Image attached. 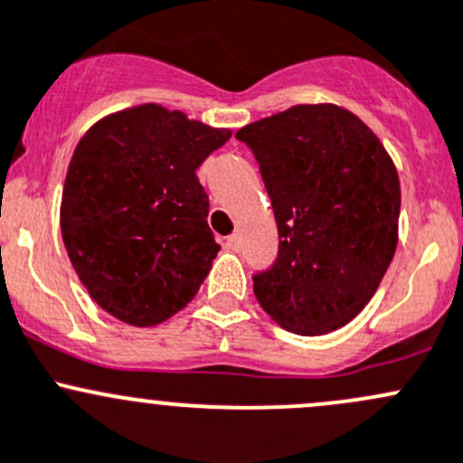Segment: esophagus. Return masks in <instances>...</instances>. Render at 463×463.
I'll use <instances>...</instances> for the list:
<instances>
[{
	"instance_id": "34e87169",
	"label": "esophagus",
	"mask_w": 463,
	"mask_h": 463,
	"mask_svg": "<svg viewBox=\"0 0 463 463\" xmlns=\"http://www.w3.org/2000/svg\"><path fill=\"white\" fill-rule=\"evenodd\" d=\"M226 249H231V250L240 249V235H228L226 237Z\"/></svg>"
}]
</instances>
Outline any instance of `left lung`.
<instances>
[{"mask_svg": "<svg viewBox=\"0 0 463 463\" xmlns=\"http://www.w3.org/2000/svg\"><path fill=\"white\" fill-rule=\"evenodd\" d=\"M235 138L258 161L282 237L273 266L253 275L260 307L291 334L340 329L394 258V163L361 118L335 105H296Z\"/></svg>", "mask_w": 463, "mask_h": 463, "instance_id": "8db88e82", "label": "left lung"}]
</instances>
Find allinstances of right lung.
Wrapping results in <instances>:
<instances>
[{"label": "right lung", "mask_w": 463, "mask_h": 463, "mask_svg": "<svg viewBox=\"0 0 463 463\" xmlns=\"http://www.w3.org/2000/svg\"><path fill=\"white\" fill-rule=\"evenodd\" d=\"M231 138L161 105L98 120L64 179L60 228L89 296L114 318L152 326L184 309L219 244L197 167Z\"/></svg>", "instance_id": "obj_1"}]
</instances>
